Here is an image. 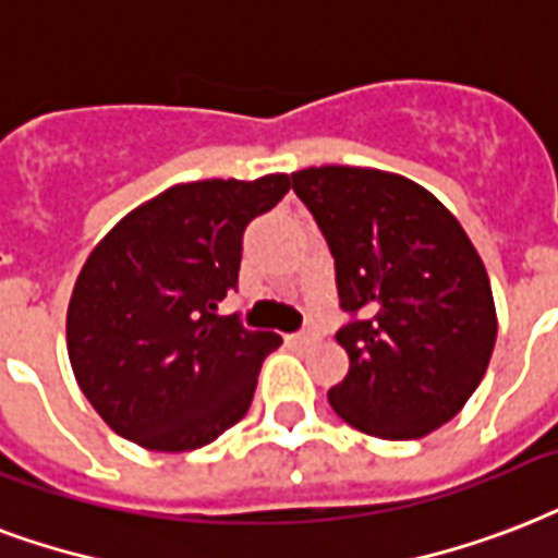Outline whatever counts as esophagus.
Segmentation results:
<instances>
[{"label": "esophagus", "mask_w": 558, "mask_h": 558, "mask_svg": "<svg viewBox=\"0 0 558 558\" xmlns=\"http://www.w3.org/2000/svg\"><path fill=\"white\" fill-rule=\"evenodd\" d=\"M314 340V331H296V335H288V343H293V347H305V343H311Z\"/></svg>", "instance_id": "1"}]
</instances>
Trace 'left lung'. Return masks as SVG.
Returning a JSON list of instances; mask_svg holds the SVG:
<instances>
[{
  "mask_svg": "<svg viewBox=\"0 0 558 558\" xmlns=\"http://www.w3.org/2000/svg\"><path fill=\"white\" fill-rule=\"evenodd\" d=\"M335 258L338 343L349 375L328 390L343 422L381 439H418L472 399L498 319L486 267L451 211L378 168L291 174Z\"/></svg>",
  "mask_w": 558,
  "mask_h": 558,
  "instance_id": "obj_1",
  "label": "left lung"
}]
</instances>
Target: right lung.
<instances>
[{
  "label": "right lung",
  "instance_id": "add662e5",
  "mask_svg": "<svg viewBox=\"0 0 558 558\" xmlns=\"http://www.w3.org/2000/svg\"><path fill=\"white\" fill-rule=\"evenodd\" d=\"M288 189V174L171 185L89 253L69 302V361L116 434L194 451L244 418L282 338L218 317V302L239 288L247 223Z\"/></svg>",
  "mask_w": 558,
  "mask_h": 558
}]
</instances>
